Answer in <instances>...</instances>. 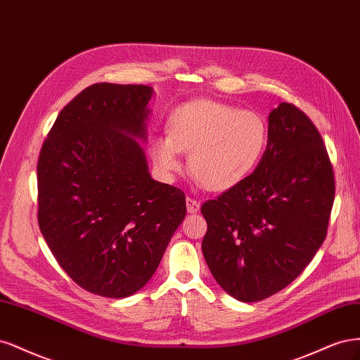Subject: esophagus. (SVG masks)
Instances as JSON below:
<instances>
[{
  "label": "esophagus",
  "instance_id": "esophagus-1",
  "mask_svg": "<svg viewBox=\"0 0 360 360\" xmlns=\"http://www.w3.org/2000/svg\"><path fill=\"white\" fill-rule=\"evenodd\" d=\"M199 210H200V202L191 199V197H187V211H188V214H195V212H199Z\"/></svg>",
  "mask_w": 360,
  "mask_h": 360
}]
</instances>
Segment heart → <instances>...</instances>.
Returning <instances> with one entry per match:
<instances>
[{
	"instance_id": "heart-1",
	"label": "heart",
	"mask_w": 360,
	"mask_h": 360,
	"mask_svg": "<svg viewBox=\"0 0 360 360\" xmlns=\"http://www.w3.org/2000/svg\"><path fill=\"white\" fill-rule=\"evenodd\" d=\"M269 142L268 122L259 112L207 98L184 103L170 113L167 136L150 142V157L165 175L188 170L206 190L229 191L257 169Z\"/></svg>"
}]
</instances>
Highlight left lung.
I'll return each instance as SVG.
<instances>
[{
    "label": "left lung",
    "mask_w": 360,
    "mask_h": 360,
    "mask_svg": "<svg viewBox=\"0 0 360 360\" xmlns=\"http://www.w3.org/2000/svg\"><path fill=\"white\" fill-rule=\"evenodd\" d=\"M268 122L257 169L202 206L207 268L240 302L269 297L302 274L326 238L335 197L328 150L307 115L280 103Z\"/></svg>",
    "instance_id": "8db88e82"
}]
</instances>
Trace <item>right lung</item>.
<instances>
[{"instance_id":"right-lung-1","label":"right lung","mask_w":360,"mask_h":360,"mask_svg":"<svg viewBox=\"0 0 360 360\" xmlns=\"http://www.w3.org/2000/svg\"><path fill=\"white\" fill-rule=\"evenodd\" d=\"M146 85L94 84L60 112L37 163L39 226L72 280L127 297L154 275L187 214L185 194L149 175Z\"/></svg>"}]
</instances>
